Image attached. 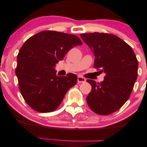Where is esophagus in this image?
I'll return each mask as SVG.
<instances>
[{
	"instance_id": "obj_1",
	"label": "esophagus",
	"mask_w": 147,
	"mask_h": 147,
	"mask_svg": "<svg viewBox=\"0 0 147 147\" xmlns=\"http://www.w3.org/2000/svg\"><path fill=\"white\" fill-rule=\"evenodd\" d=\"M86 82V79L84 78V77H81V76H79V77H77V82H78L79 84L84 83V82Z\"/></svg>"
}]
</instances>
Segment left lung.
Instances as JSON below:
<instances>
[{"instance_id":"8db88e82","label":"left lung","mask_w":147,"mask_h":147,"mask_svg":"<svg viewBox=\"0 0 147 147\" xmlns=\"http://www.w3.org/2000/svg\"><path fill=\"white\" fill-rule=\"evenodd\" d=\"M80 36L95 55V68L106 75L100 83L87 80L92 86L88 104L97 114L113 113L125 104L133 90L138 77L136 55L126 42L111 34H82Z\"/></svg>"}]
</instances>
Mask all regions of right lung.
<instances>
[{
	"label": "right lung",
	"mask_w": 147,
	"mask_h": 147,
	"mask_svg": "<svg viewBox=\"0 0 147 147\" xmlns=\"http://www.w3.org/2000/svg\"><path fill=\"white\" fill-rule=\"evenodd\" d=\"M79 37L55 31H43L28 38L17 56L16 75L27 104L41 113L58 108L77 76L57 75L55 67L73 47L82 45Z\"/></svg>",
	"instance_id": "obj_1"
}]
</instances>
